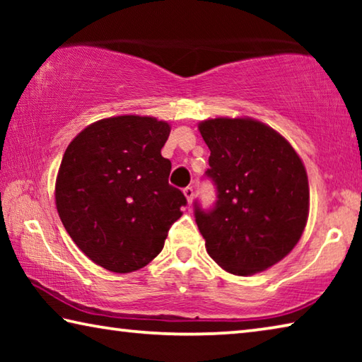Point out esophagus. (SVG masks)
<instances>
[{
    "label": "esophagus",
    "instance_id": "obj_1",
    "mask_svg": "<svg viewBox=\"0 0 362 362\" xmlns=\"http://www.w3.org/2000/svg\"><path fill=\"white\" fill-rule=\"evenodd\" d=\"M183 194H185L188 204H192V201L194 198V189L192 187H187L185 189H183Z\"/></svg>",
    "mask_w": 362,
    "mask_h": 362
}]
</instances>
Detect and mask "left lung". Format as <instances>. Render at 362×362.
<instances>
[{
  "label": "left lung",
  "mask_w": 362,
  "mask_h": 362,
  "mask_svg": "<svg viewBox=\"0 0 362 362\" xmlns=\"http://www.w3.org/2000/svg\"><path fill=\"white\" fill-rule=\"evenodd\" d=\"M199 132L211 150L204 175L217 198L211 209L193 204L207 254L238 276L273 267L298 243L308 216L302 159L283 136L254 119H207Z\"/></svg>",
  "instance_id": "8db88e82"
}]
</instances>
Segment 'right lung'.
<instances>
[{
	"label": "right lung",
	"mask_w": 362,
	"mask_h": 362,
	"mask_svg": "<svg viewBox=\"0 0 362 362\" xmlns=\"http://www.w3.org/2000/svg\"><path fill=\"white\" fill-rule=\"evenodd\" d=\"M169 132L164 121L124 115L94 122L66 146L56 183L59 217L76 246L110 272L148 265L187 206L161 156Z\"/></svg>",
	"instance_id": "1"
}]
</instances>
